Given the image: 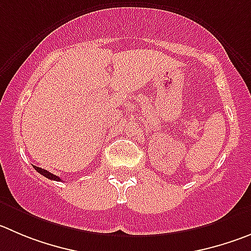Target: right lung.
<instances>
[{
	"label": "right lung",
	"mask_w": 251,
	"mask_h": 251,
	"mask_svg": "<svg viewBox=\"0 0 251 251\" xmlns=\"http://www.w3.org/2000/svg\"><path fill=\"white\" fill-rule=\"evenodd\" d=\"M33 167H34V170L37 171V172H39L42 176L47 177L48 179H51V181H60V178L58 177V176L53 175V173H50L49 171H46L44 168H41V167H37V166H33Z\"/></svg>",
	"instance_id": "add662e5"
}]
</instances>
